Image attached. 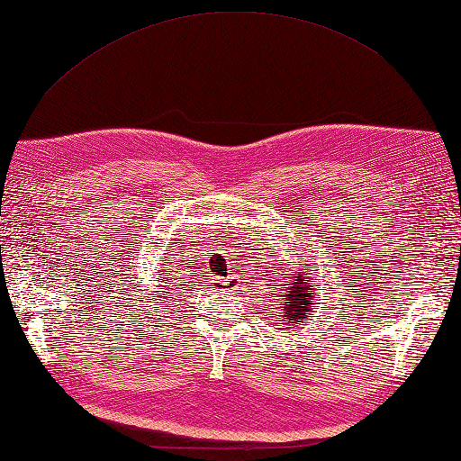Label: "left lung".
<instances>
[{
	"label": "left lung",
	"mask_w": 461,
	"mask_h": 461,
	"mask_svg": "<svg viewBox=\"0 0 461 461\" xmlns=\"http://www.w3.org/2000/svg\"><path fill=\"white\" fill-rule=\"evenodd\" d=\"M305 269H309L305 263H303V269L293 273V283L291 287H283L285 291V299H283V319H287L289 322H295V325H301V321L309 317L311 312V305H312V283H309V273H305Z\"/></svg>",
	"instance_id": "8db88e82"
}]
</instances>
